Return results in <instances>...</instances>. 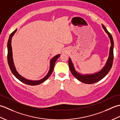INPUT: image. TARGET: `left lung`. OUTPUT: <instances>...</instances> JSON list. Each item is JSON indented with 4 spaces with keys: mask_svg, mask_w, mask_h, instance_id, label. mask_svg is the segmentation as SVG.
I'll list each match as a JSON object with an SVG mask.
<instances>
[{
    "mask_svg": "<svg viewBox=\"0 0 120 120\" xmlns=\"http://www.w3.org/2000/svg\"><path fill=\"white\" fill-rule=\"evenodd\" d=\"M102 27L104 30H105L106 34L108 35L109 39L110 40L111 46L110 47V50H109L108 59L105 63V65L104 66L103 68L100 71L93 74H80L76 71L74 65V63H73L71 58H69V59H68V65H69V68L71 73H72L73 76L76 78H77L79 81L83 83L86 84H92L98 82V81L102 79L104 77H105L107 75V74L111 70L113 60L114 47L113 38L111 34L107 30L106 28L104 25H102Z\"/></svg>",
    "mask_w": 120,
    "mask_h": 120,
    "instance_id": "1",
    "label": "left lung"
}]
</instances>
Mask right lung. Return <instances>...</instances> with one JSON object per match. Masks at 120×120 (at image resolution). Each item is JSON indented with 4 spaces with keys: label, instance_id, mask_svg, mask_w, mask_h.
I'll return each instance as SVG.
<instances>
[{
    "label": "right lung",
    "instance_id": "right-lung-1",
    "mask_svg": "<svg viewBox=\"0 0 120 120\" xmlns=\"http://www.w3.org/2000/svg\"><path fill=\"white\" fill-rule=\"evenodd\" d=\"M17 29H15L14 31L11 33V34L10 35L7 44V48H8V64L10 67V70H11V72L14 75V76L17 79H18L19 80H20L21 82H23L26 85H30V86H36L40 85V84L42 83V82H44L49 77V76L52 74V71L53 70V68H54V66L55 62L58 58L60 57V55L58 54L56 55L54 57H53L50 60V65H49V70L48 71L47 74L44 77L42 78L40 80H29L26 79V78L24 77L23 76L19 74L18 73L16 68L14 65V63L13 61V53H12V45H11V42H12V37H13L15 33L16 32Z\"/></svg>",
    "mask_w": 120,
    "mask_h": 120
}]
</instances>
